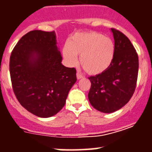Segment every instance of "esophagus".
Masks as SVG:
<instances>
[{
  "mask_svg": "<svg viewBox=\"0 0 152 152\" xmlns=\"http://www.w3.org/2000/svg\"><path fill=\"white\" fill-rule=\"evenodd\" d=\"M76 77H77L78 79H82V78H83V76H82V75H81L79 73H76Z\"/></svg>",
  "mask_w": 152,
  "mask_h": 152,
  "instance_id": "obj_1",
  "label": "esophagus"
}]
</instances>
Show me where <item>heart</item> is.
Masks as SVG:
<instances>
[{
  "mask_svg": "<svg viewBox=\"0 0 152 152\" xmlns=\"http://www.w3.org/2000/svg\"><path fill=\"white\" fill-rule=\"evenodd\" d=\"M114 55L113 40L97 32L76 33L63 48V57L68 65H76L79 56L83 69L91 75L106 71L112 63Z\"/></svg>",
  "mask_w": 152,
  "mask_h": 152,
  "instance_id": "obj_1",
  "label": "heart"
}]
</instances>
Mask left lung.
<instances>
[{"label": "left lung", "mask_w": 152, "mask_h": 152, "mask_svg": "<svg viewBox=\"0 0 152 152\" xmlns=\"http://www.w3.org/2000/svg\"><path fill=\"white\" fill-rule=\"evenodd\" d=\"M115 55L109 68L100 74L90 76L88 94L90 104L103 113H113L127 104L136 87L138 56L129 38L111 28Z\"/></svg>", "instance_id": "obj_1"}]
</instances>
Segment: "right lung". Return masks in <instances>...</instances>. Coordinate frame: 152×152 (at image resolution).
I'll list each match as a JSON object with an SVG mask.
<instances>
[{
  "label": "right lung",
  "instance_id": "1",
  "mask_svg": "<svg viewBox=\"0 0 152 152\" xmlns=\"http://www.w3.org/2000/svg\"><path fill=\"white\" fill-rule=\"evenodd\" d=\"M61 62L55 31L32 30L16 44L9 62L12 88L29 112L48 118L63 108L76 70Z\"/></svg>",
  "mask_w": 152,
  "mask_h": 152
}]
</instances>
